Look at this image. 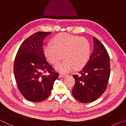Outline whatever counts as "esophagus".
<instances>
[{
    "instance_id": "obj_1",
    "label": "esophagus",
    "mask_w": 126,
    "mask_h": 126,
    "mask_svg": "<svg viewBox=\"0 0 126 126\" xmlns=\"http://www.w3.org/2000/svg\"><path fill=\"white\" fill-rule=\"evenodd\" d=\"M66 75V74H60L59 75V76L60 77V78H64V77Z\"/></svg>"
}]
</instances>
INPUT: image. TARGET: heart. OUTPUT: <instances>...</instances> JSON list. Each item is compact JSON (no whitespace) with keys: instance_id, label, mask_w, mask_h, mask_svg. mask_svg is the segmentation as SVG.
Returning a JSON list of instances; mask_svg holds the SVG:
<instances>
[{"instance_id":"1","label":"heart","mask_w":126,"mask_h":126,"mask_svg":"<svg viewBox=\"0 0 126 126\" xmlns=\"http://www.w3.org/2000/svg\"><path fill=\"white\" fill-rule=\"evenodd\" d=\"M52 43L45 46L44 55L53 65L59 63L63 56L65 61L56 66L57 70L66 72L81 70L89 60L91 44L84 37L60 33L53 37Z\"/></svg>"}]
</instances>
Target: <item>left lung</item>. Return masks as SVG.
Wrapping results in <instances>:
<instances>
[{"mask_svg": "<svg viewBox=\"0 0 126 126\" xmlns=\"http://www.w3.org/2000/svg\"><path fill=\"white\" fill-rule=\"evenodd\" d=\"M94 39V51L87 64L79 72L80 75H74L75 83L72 94L82 103H90L98 98L106 90L110 75V59L102 44Z\"/></svg>", "mask_w": 126, "mask_h": 126, "instance_id": "1", "label": "left lung"}]
</instances>
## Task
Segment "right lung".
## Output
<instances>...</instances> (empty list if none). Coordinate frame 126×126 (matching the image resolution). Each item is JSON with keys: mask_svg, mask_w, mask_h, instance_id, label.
<instances>
[{"mask_svg": "<svg viewBox=\"0 0 126 126\" xmlns=\"http://www.w3.org/2000/svg\"><path fill=\"white\" fill-rule=\"evenodd\" d=\"M50 34L37 32L31 35L21 44L15 58L14 74L17 88L24 97L32 102L47 98L59 76L46 61L43 51L44 40Z\"/></svg>", "mask_w": 126, "mask_h": 126, "instance_id": "add662e5", "label": "right lung"}]
</instances>
